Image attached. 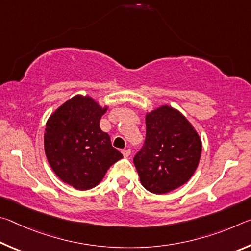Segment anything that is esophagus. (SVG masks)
Returning a JSON list of instances; mask_svg holds the SVG:
<instances>
[{
  "mask_svg": "<svg viewBox=\"0 0 251 251\" xmlns=\"http://www.w3.org/2000/svg\"><path fill=\"white\" fill-rule=\"evenodd\" d=\"M122 154L124 157H128L130 155V148H126V150H123Z\"/></svg>",
  "mask_w": 251,
  "mask_h": 251,
  "instance_id": "34e87169",
  "label": "esophagus"
}]
</instances>
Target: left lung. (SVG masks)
Listing matches in <instances>:
<instances>
[{"mask_svg": "<svg viewBox=\"0 0 251 251\" xmlns=\"http://www.w3.org/2000/svg\"><path fill=\"white\" fill-rule=\"evenodd\" d=\"M146 141L134 157L141 184L166 194L186 184L198 167L201 138L192 123L169 105L146 113Z\"/></svg>", "mask_w": 251, "mask_h": 251, "instance_id": "1", "label": "left lung"}]
</instances>
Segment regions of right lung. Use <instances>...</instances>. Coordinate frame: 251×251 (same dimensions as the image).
Listing matches in <instances>:
<instances>
[{"label": "right lung", "instance_id": "add662e5", "mask_svg": "<svg viewBox=\"0 0 251 251\" xmlns=\"http://www.w3.org/2000/svg\"><path fill=\"white\" fill-rule=\"evenodd\" d=\"M108 106L75 95L50 114L44 133L49 164L59 179L78 190L94 188L108 168L123 158L100 121Z\"/></svg>", "mask_w": 251, "mask_h": 251}]
</instances>
